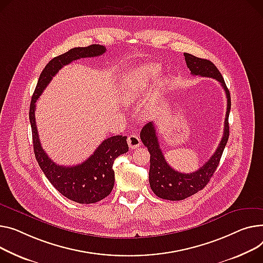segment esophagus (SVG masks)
Wrapping results in <instances>:
<instances>
[{"instance_id":"obj_1","label":"esophagus","mask_w":263,"mask_h":263,"mask_svg":"<svg viewBox=\"0 0 263 263\" xmlns=\"http://www.w3.org/2000/svg\"><path fill=\"white\" fill-rule=\"evenodd\" d=\"M128 145L131 149H136L139 145H141V138H139L137 135L132 134L128 137Z\"/></svg>"}]
</instances>
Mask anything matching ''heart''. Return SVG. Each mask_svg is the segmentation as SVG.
Here are the masks:
<instances>
[{"mask_svg": "<svg viewBox=\"0 0 263 263\" xmlns=\"http://www.w3.org/2000/svg\"><path fill=\"white\" fill-rule=\"evenodd\" d=\"M159 67L153 64H146L143 65L141 68H138L137 71L133 73L127 84L125 91V98L127 100L135 99L144 91L147 83L150 80L155 79L157 75H159Z\"/></svg>", "mask_w": 263, "mask_h": 263, "instance_id": "obj_1", "label": "heart"}]
</instances>
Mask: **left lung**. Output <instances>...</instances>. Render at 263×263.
Masks as SVG:
<instances>
[{
    "label": "left lung",
    "mask_w": 263,
    "mask_h": 263,
    "mask_svg": "<svg viewBox=\"0 0 263 263\" xmlns=\"http://www.w3.org/2000/svg\"><path fill=\"white\" fill-rule=\"evenodd\" d=\"M187 67L192 75L214 78L219 81L225 91L227 98V109L224 121V132L216 152L199 170L191 173H182L174 170L166 162L160 148L159 138L153 121H149L141 131V139L150 152L149 183L154 194L164 200L181 201L202 190L214 176L220 163L222 153L230 136L229 116L231 111V94L217 66L207 59L198 58L184 52Z\"/></svg>",
    "instance_id": "8db88e82"
}]
</instances>
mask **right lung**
I'll return each mask as SVG.
<instances>
[{
  "mask_svg": "<svg viewBox=\"0 0 263 263\" xmlns=\"http://www.w3.org/2000/svg\"><path fill=\"white\" fill-rule=\"evenodd\" d=\"M106 51V47L92 44L86 47H75L64 54L51 59L40 74L36 90H34L30 108L29 120L32 133L33 151L36 160L50 184L62 196L80 204L96 203L108 197L114 187L113 163L117 156L128 152L127 136L115 135L108 137L97 147L94 153L83 163L67 167L57 165L49 159L41 147L36 126V101L60 68L81 58L98 57Z\"/></svg>",
  "mask_w": 263,
  "mask_h": 263,
  "instance_id": "1",
  "label": "right lung"
}]
</instances>
